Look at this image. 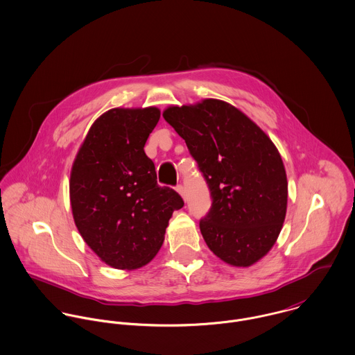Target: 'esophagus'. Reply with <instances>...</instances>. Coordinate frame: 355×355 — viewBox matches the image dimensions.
Listing matches in <instances>:
<instances>
[{
	"instance_id": "esophagus-1",
	"label": "esophagus",
	"mask_w": 355,
	"mask_h": 355,
	"mask_svg": "<svg viewBox=\"0 0 355 355\" xmlns=\"http://www.w3.org/2000/svg\"><path fill=\"white\" fill-rule=\"evenodd\" d=\"M175 191H177V192H178V193H180V195H181V196H182V198H184V200H185V188H184V187H182V185H181V184H180V185H177V188H175Z\"/></svg>"
}]
</instances>
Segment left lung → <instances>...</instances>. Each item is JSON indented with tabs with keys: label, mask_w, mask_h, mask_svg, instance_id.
I'll list each match as a JSON object with an SVG mask.
<instances>
[{
	"label": "left lung",
	"mask_w": 355,
	"mask_h": 355,
	"mask_svg": "<svg viewBox=\"0 0 355 355\" xmlns=\"http://www.w3.org/2000/svg\"><path fill=\"white\" fill-rule=\"evenodd\" d=\"M185 140L212 204L200 220L208 248L225 263L249 267L279 236L287 208V177L271 139L227 102L204 99L163 112Z\"/></svg>",
	"instance_id": "8db88e82"
}]
</instances>
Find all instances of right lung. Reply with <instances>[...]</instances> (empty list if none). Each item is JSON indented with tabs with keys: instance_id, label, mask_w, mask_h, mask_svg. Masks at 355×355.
<instances>
[{
	"instance_id": "add662e5",
	"label": "right lung",
	"mask_w": 355,
	"mask_h": 355,
	"mask_svg": "<svg viewBox=\"0 0 355 355\" xmlns=\"http://www.w3.org/2000/svg\"><path fill=\"white\" fill-rule=\"evenodd\" d=\"M157 107L112 109L89 128L71 171L76 227L102 261L119 270L148 264L168 220L184 200L159 187L155 164L144 153L157 126Z\"/></svg>"
}]
</instances>
